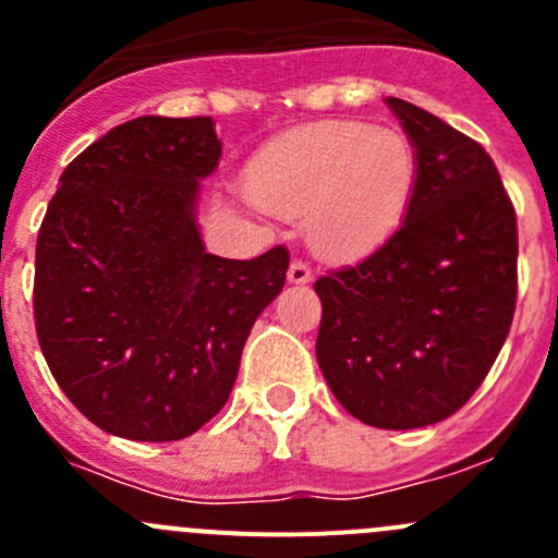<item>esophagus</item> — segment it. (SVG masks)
Segmentation results:
<instances>
[{"instance_id":"1","label":"esophagus","mask_w":558,"mask_h":558,"mask_svg":"<svg viewBox=\"0 0 558 558\" xmlns=\"http://www.w3.org/2000/svg\"><path fill=\"white\" fill-rule=\"evenodd\" d=\"M313 278V269L307 267V262H302V258H294L289 267V280L291 283H311Z\"/></svg>"}]
</instances>
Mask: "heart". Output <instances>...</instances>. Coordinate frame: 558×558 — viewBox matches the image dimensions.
<instances>
[{
  "label": "heart",
  "instance_id": "1",
  "mask_svg": "<svg viewBox=\"0 0 558 558\" xmlns=\"http://www.w3.org/2000/svg\"><path fill=\"white\" fill-rule=\"evenodd\" d=\"M415 174L413 143L397 129L324 121L264 148L251 194L269 213L307 216V238L324 256L356 258L399 227Z\"/></svg>",
  "mask_w": 558,
  "mask_h": 558
}]
</instances>
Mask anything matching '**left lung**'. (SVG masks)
<instances>
[{
  "label": "left lung",
  "mask_w": 558,
  "mask_h": 558,
  "mask_svg": "<svg viewBox=\"0 0 558 558\" xmlns=\"http://www.w3.org/2000/svg\"><path fill=\"white\" fill-rule=\"evenodd\" d=\"M386 102L415 148V189L378 251L315 280V356L348 413L378 429H418L453 415L502 351L519 229L481 143L404 99Z\"/></svg>",
  "instance_id": "obj_1"
}]
</instances>
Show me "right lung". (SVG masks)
Wrapping results in <instances>:
<instances>
[{"instance_id":"add662e5","label":"right lung","mask_w":558,"mask_h":558,"mask_svg":"<svg viewBox=\"0 0 558 558\" xmlns=\"http://www.w3.org/2000/svg\"><path fill=\"white\" fill-rule=\"evenodd\" d=\"M221 159L210 116H143L88 145L59 180L37 234L35 326L70 402L143 442L194 435L227 404L289 251L213 256L196 194Z\"/></svg>"}]
</instances>
